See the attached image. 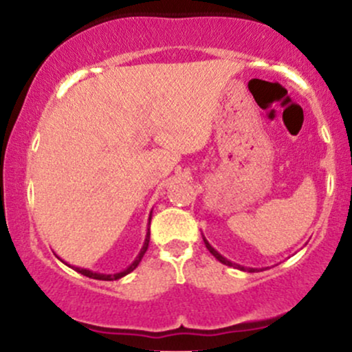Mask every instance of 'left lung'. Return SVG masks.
I'll list each match as a JSON object with an SVG mask.
<instances>
[{"label":"left lung","instance_id":"1","mask_svg":"<svg viewBox=\"0 0 352 352\" xmlns=\"http://www.w3.org/2000/svg\"><path fill=\"white\" fill-rule=\"evenodd\" d=\"M204 241H205V246H207V250H208V252L212 253L213 256H215L217 260L220 261V263H223V265H227V266H233V268H238V270H241V272H246V270H248V272H252V273H253V272H256V270H254V268H245V266H240V265H236V263H232V261L227 260V258H225V256H221V254L218 253L217 250L213 248V246L208 243V241H207V238H205V236H204Z\"/></svg>","mask_w":352,"mask_h":352}]
</instances>
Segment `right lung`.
I'll list each match as a JSON object with an SVG mask.
<instances>
[{
    "label": "right lung",
    "mask_w": 352,
    "mask_h": 352,
    "mask_svg": "<svg viewBox=\"0 0 352 352\" xmlns=\"http://www.w3.org/2000/svg\"><path fill=\"white\" fill-rule=\"evenodd\" d=\"M148 225H151V218H148ZM148 241H151V228H147V235H145L144 246H142V250H140L139 256H137L135 260L132 261V265H129L127 268H125L124 272H120V273H114V274H100V273L91 272V270H86V268H78V266H72V268H74L76 272H78V273L84 274V276H87V278H94V280H104V281H114V280H119V278L125 276V274H129L131 272H134V270L137 268V266H139L140 260H142L144 254H145V252H147V248H148ZM60 261H63V260H60ZM63 263H64V261H63ZM66 265H67V263H66ZM67 266H71V265H67Z\"/></svg>",
    "instance_id": "obj_1"
}]
</instances>
